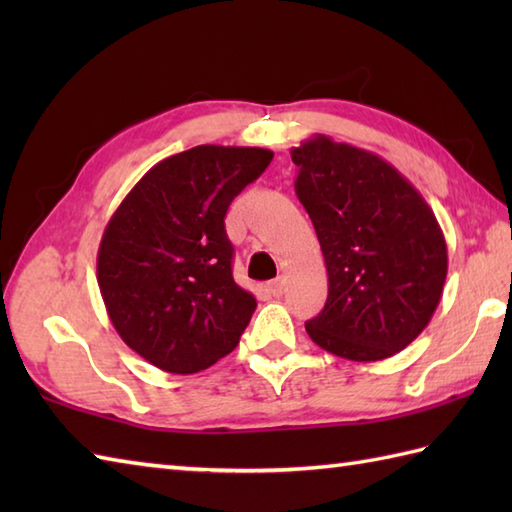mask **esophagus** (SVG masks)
<instances>
[{"instance_id":"obj_1","label":"esophagus","mask_w":512,"mask_h":512,"mask_svg":"<svg viewBox=\"0 0 512 512\" xmlns=\"http://www.w3.org/2000/svg\"><path fill=\"white\" fill-rule=\"evenodd\" d=\"M268 292L273 297H281L286 292V279L284 277H277L273 281H268Z\"/></svg>"}]
</instances>
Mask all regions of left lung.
I'll return each mask as SVG.
<instances>
[{
  "mask_svg": "<svg viewBox=\"0 0 512 512\" xmlns=\"http://www.w3.org/2000/svg\"><path fill=\"white\" fill-rule=\"evenodd\" d=\"M295 191L317 231L328 301L310 339L347 361H383L416 341L447 279V242L431 206L387 160L328 136L290 151Z\"/></svg>",
  "mask_w": 512,
  "mask_h": 512,
  "instance_id": "left-lung-1",
  "label": "left lung"
}]
</instances>
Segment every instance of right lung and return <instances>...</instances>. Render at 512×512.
<instances>
[{
	"label": "right lung",
	"instance_id": "add662e5",
	"mask_svg": "<svg viewBox=\"0 0 512 512\" xmlns=\"http://www.w3.org/2000/svg\"><path fill=\"white\" fill-rule=\"evenodd\" d=\"M273 160L262 147L200 145L151 167L107 222L96 279L121 339L169 374L231 354L257 308L233 279L224 217Z\"/></svg>",
	"mask_w": 512,
	"mask_h": 512
}]
</instances>
